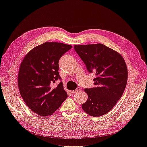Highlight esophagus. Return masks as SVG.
<instances>
[{"instance_id": "34e87169", "label": "esophagus", "mask_w": 147, "mask_h": 147, "mask_svg": "<svg viewBox=\"0 0 147 147\" xmlns=\"http://www.w3.org/2000/svg\"><path fill=\"white\" fill-rule=\"evenodd\" d=\"M80 90H81V88H80V87H78V88H77L76 90L72 91V92L73 93H77V92H80Z\"/></svg>"}]
</instances>
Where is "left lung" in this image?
<instances>
[{
    "label": "left lung",
    "instance_id": "left-lung-1",
    "mask_svg": "<svg viewBox=\"0 0 147 147\" xmlns=\"http://www.w3.org/2000/svg\"><path fill=\"white\" fill-rule=\"evenodd\" d=\"M74 49L90 73H95V87L85 88L88 100L82 105L85 112L101 116L111 110L124 92L127 68L122 55L102 44L75 45Z\"/></svg>",
    "mask_w": 147,
    "mask_h": 147
}]
</instances>
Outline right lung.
I'll return each mask as SVG.
<instances>
[{
    "label": "right lung",
    "instance_id": "right-lung-1",
    "mask_svg": "<svg viewBox=\"0 0 147 147\" xmlns=\"http://www.w3.org/2000/svg\"><path fill=\"white\" fill-rule=\"evenodd\" d=\"M72 46L56 42H46L34 47L22 61L19 69L18 84L22 98L28 107L41 116L52 115L67 98L61 79L59 61Z\"/></svg>",
    "mask_w": 147,
    "mask_h": 147
}]
</instances>
